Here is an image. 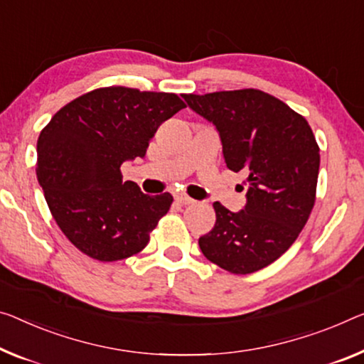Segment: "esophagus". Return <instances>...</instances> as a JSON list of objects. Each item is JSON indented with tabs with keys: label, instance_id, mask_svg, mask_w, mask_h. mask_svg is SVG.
Instances as JSON below:
<instances>
[{
	"label": "esophagus",
	"instance_id": "obj_1",
	"mask_svg": "<svg viewBox=\"0 0 364 364\" xmlns=\"http://www.w3.org/2000/svg\"><path fill=\"white\" fill-rule=\"evenodd\" d=\"M176 200L178 201V203H182V205H192L195 200H192L190 197H187V195H183V193H177L176 195Z\"/></svg>",
	"mask_w": 364,
	"mask_h": 364
}]
</instances>
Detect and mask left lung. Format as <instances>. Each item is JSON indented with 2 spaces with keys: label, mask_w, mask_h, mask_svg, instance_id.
I'll return each instance as SVG.
<instances>
[{
  "label": "left lung",
  "mask_w": 364,
  "mask_h": 364,
  "mask_svg": "<svg viewBox=\"0 0 364 364\" xmlns=\"http://www.w3.org/2000/svg\"><path fill=\"white\" fill-rule=\"evenodd\" d=\"M182 97L215 125L229 169L249 176L242 210L213 203L216 223L198 239L201 252L236 275L262 270L291 247L314 206L321 164L314 133L304 117L259 89Z\"/></svg>",
  "instance_id": "left-lung-1"
}]
</instances>
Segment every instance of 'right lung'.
Returning a JSON list of instances; mask_svg holds the SVG:
<instances>
[{"mask_svg":"<svg viewBox=\"0 0 364 364\" xmlns=\"http://www.w3.org/2000/svg\"><path fill=\"white\" fill-rule=\"evenodd\" d=\"M186 107L176 94L102 87L71 100L37 141V178L61 231L100 262L138 254L171 208L122 181L120 166L144 158L159 125Z\"/></svg>","mask_w":364,"mask_h":364,"instance_id":"add662e5","label":"right lung"}]
</instances>
